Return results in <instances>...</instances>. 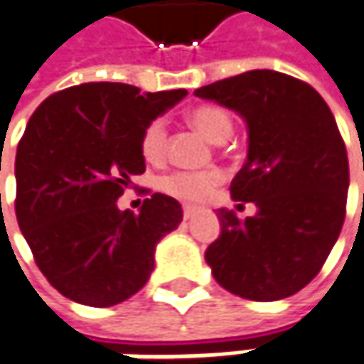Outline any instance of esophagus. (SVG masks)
<instances>
[{
    "label": "esophagus",
    "mask_w": 364,
    "mask_h": 364,
    "mask_svg": "<svg viewBox=\"0 0 364 364\" xmlns=\"http://www.w3.org/2000/svg\"><path fill=\"white\" fill-rule=\"evenodd\" d=\"M196 214H198V208H191V205H185V208H183V218H185V220H191Z\"/></svg>",
    "instance_id": "obj_1"
}]
</instances>
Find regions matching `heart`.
Wrapping results in <instances>:
<instances>
[{"label": "heart", "instance_id": "b5f03b06", "mask_svg": "<svg viewBox=\"0 0 364 364\" xmlns=\"http://www.w3.org/2000/svg\"><path fill=\"white\" fill-rule=\"evenodd\" d=\"M189 123L212 144H223L232 136V119L225 109L214 105H203L189 113ZM166 144V125L162 119L152 121L141 136V154L146 161H161ZM220 181L218 173H173L164 177L161 187L173 198L183 202H200L208 191Z\"/></svg>", "mask_w": 364, "mask_h": 364}]
</instances>
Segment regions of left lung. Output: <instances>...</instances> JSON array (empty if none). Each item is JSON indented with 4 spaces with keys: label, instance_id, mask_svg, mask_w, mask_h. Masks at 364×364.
Listing matches in <instances>:
<instances>
[{
    "label": "left lung",
    "instance_id": "obj_1",
    "mask_svg": "<svg viewBox=\"0 0 364 364\" xmlns=\"http://www.w3.org/2000/svg\"><path fill=\"white\" fill-rule=\"evenodd\" d=\"M193 95L245 121L247 159L230 196L257 208L245 220L216 210L220 237L205 262L237 296L287 299L317 276L344 225L350 179L336 119L315 88L274 70L232 75Z\"/></svg>",
    "mask_w": 364,
    "mask_h": 364
}]
</instances>
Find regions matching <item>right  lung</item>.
I'll use <instances>...</instances> for the list:
<instances>
[{
	"label": "right lung",
	"mask_w": 364,
	"mask_h": 364,
	"mask_svg": "<svg viewBox=\"0 0 364 364\" xmlns=\"http://www.w3.org/2000/svg\"><path fill=\"white\" fill-rule=\"evenodd\" d=\"M185 97L183 88L139 92L88 82L33 113L16 152V218L36 266L63 296L111 307L148 282L156 245L181 225V203L154 193L134 214L117 200L146 171V127Z\"/></svg>",
	"instance_id": "obj_1"
}]
</instances>
